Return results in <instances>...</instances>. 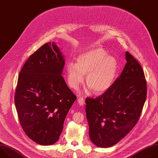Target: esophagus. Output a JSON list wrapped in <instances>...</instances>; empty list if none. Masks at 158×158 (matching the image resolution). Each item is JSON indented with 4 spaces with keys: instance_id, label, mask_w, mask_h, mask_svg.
<instances>
[{
    "instance_id": "obj_1",
    "label": "esophagus",
    "mask_w": 158,
    "mask_h": 158,
    "mask_svg": "<svg viewBox=\"0 0 158 158\" xmlns=\"http://www.w3.org/2000/svg\"><path fill=\"white\" fill-rule=\"evenodd\" d=\"M77 102L80 106H83L85 103V100L82 97H80L77 99Z\"/></svg>"
}]
</instances>
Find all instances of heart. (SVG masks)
Masks as SVG:
<instances>
[{
  "instance_id": "1",
  "label": "heart",
  "mask_w": 158,
  "mask_h": 158,
  "mask_svg": "<svg viewBox=\"0 0 158 158\" xmlns=\"http://www.w3.org/2000/svg\"><path fill=\"white\" fill-rule=\"evenodd\" d=\"M118 62L114 56L108 55L102 48H93L78 56L76 63L69 62L66 66L69 85L77 89L84 81L95 94H101L111 87L118 71Z\"/></svg>"
}]
</instances>
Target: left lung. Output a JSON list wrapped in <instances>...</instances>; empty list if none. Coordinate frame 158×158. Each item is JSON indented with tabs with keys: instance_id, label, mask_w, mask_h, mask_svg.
<instances>
[{
	"instance_id": "obj_1",
	"label": "left lung",
	"mask_w": 158,
	"mask_h": 158,
	"mask_svg": "<svg viewBox=\"0 0 158 158\" xmlns=\"http://www.w3.org/2000/svg\"><path fill=\"white\" fill-rule=\"evenodd\" d=\"M121 76L102 96L85 99V113L91 141L100 148L119 143L138 123L147 96L141 66L126 52Z\"/></svg>"
}]
</instances>
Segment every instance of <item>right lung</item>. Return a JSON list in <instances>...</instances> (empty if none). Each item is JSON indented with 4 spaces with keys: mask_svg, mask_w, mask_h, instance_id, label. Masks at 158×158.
Here are the masks:
<instances>
[{
    "mask_svg": "<svg viewBox=\"0 0 158 158\" xmlns=\"http://www.w3.org/2000/svg\"><path fill=\"white\" fill-rule=\"evenodd\" d=\"M64 56L54 42L32 54L19 73L15 93L19 119L27 136L36 143H56L76 96L62 76Z\"/></svg>",
    "mask_w": 158,
    "mask_h": 158,
    "instance_id": "right-lung-1",
    "label": "right lung"
}]
</instances>
